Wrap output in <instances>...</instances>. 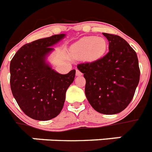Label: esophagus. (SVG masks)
Wrapping results in <instances>:
<instances>
[{"label": "esophagus", "mask_w": 152, "mask_h": 152, "mask_svg": "<svg viewBox=\"0 0 152 152\" xmlns=\"http://www.w3.org/2000/svg\"><path fill=\"white\" fill-rule=\"evenodd\" d=\"M81 75H82V73L78 69H76V76H81Z\"/></svg>", "instance_id": "1"}]
</instances>
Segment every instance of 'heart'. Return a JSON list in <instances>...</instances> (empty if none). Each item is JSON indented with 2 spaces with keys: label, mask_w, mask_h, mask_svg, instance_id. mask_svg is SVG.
I'll list each match as a JSON object with an SVG mask.
<instances>
[{
  "label": "heart",
  "mask_w": 152,
  "mask_h": 152,
  "mask_svg": "<svg viewBox=\"0 0 152 152\" xmlns=\"http://www.w3.org/2000/svg\"><path fill=\"white\" fill-rule=\"evenodd\" d=\"M107 48V42L104 37L89 36L81 38L70 48L72 59L85 58L88 61H94L102 58Z\"/></svg>",
  "instance_id": "1"
}]
</instances>
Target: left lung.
I'll return each mask as SVG.
<instances>
[{"label": "left lung", "instance_id": "left-lung-1", "mask_svg": "<svg viewBox=\"0 0 152 152\" xmlns=\"http://www.w3.org/2000/svg\"><path fill=\"white\" fill-rule=\"evenodd\" d=\"M109 51L91 63L80 64L77 69L86 80L85 95L99 113L115 115L125 109L134 97L140 79L137 54L120 36L103 33Z\"/></svg>", "mask_w": 152, "mask_h": 152}]
</instances>
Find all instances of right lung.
I'll list each match as a JSON object with an SVG mask.
<instances>
[{"instance_id":"right-lung-1","label":"right lung","mask_w":152,"mask_h":152,"mask_svg":"<svg viewBox=\"0 0 152 152\" xmlns=\"http://www.w3.org/2000/svg\"><path fill=\"white\" fill-rule=\"evenodd\" d=\"M64 34L38 39L22 46L10 64L11 88L20 109L37 121H48L63 108L67 89L75 80L76 71L66 75L54 71L47 58L52 46Z\"/></svg>"}]
</instances>
